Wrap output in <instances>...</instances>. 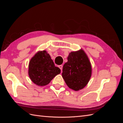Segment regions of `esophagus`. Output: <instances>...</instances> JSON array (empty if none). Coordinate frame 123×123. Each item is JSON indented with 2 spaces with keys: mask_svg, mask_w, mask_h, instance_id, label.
<instances>
[{
  "mask_svg": "<svg viewBox=\"0 0 123 123\" xmlns=\"http://www.w3.org/2000/svg\"><path fill=\"white\" fill-rule=\"evenodd\" d=\"M59 68L61 69V71H62V65H59Z\"/></svg>",
  "mask_w": 123,
  "mask_h": 123,
  "instance_id": "obj_1",
  "label": "esophagus"
}]
</instances>
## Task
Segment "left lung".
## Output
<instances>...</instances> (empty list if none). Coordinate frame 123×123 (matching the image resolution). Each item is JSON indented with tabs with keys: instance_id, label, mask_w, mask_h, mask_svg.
Masks as SVG:
<instances>
[{
	"instance_id": "obj_1",
	"label": "left lung",
	"mask_w": 123,
	"mask_h": 123,
	"mask_svg": "<svg viewBox=\"0 0 123 123\" xmlns=\"http://www.w3.org/2000/svg\"><path fill=\"white\" fill-rule=\"evenodd\" d=\"M91 66L83 50L71 52L63 66L62 76L67 85L75 91L84 88L91 76Z\"/></svg>"
}]
</instances>
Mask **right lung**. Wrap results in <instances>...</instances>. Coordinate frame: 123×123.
Listing matches in <instances>:
<instances>
[{
	"label": "right lung",
	"instance_id": "1",
	"mask_svg": "<svg viewBox=\"0 0 123 123\" xmlns=\"http://www.w3.org/2000/svg\"><path fill=\"white\" fill-rule=\"evenodd\" d=\"M61 71L46 51L38 52L29 62V77L33 83L40 86L48 85Z\"/></svg>",
	"mask_w": 123,
	"mask_h": 123
}]
</instances>
